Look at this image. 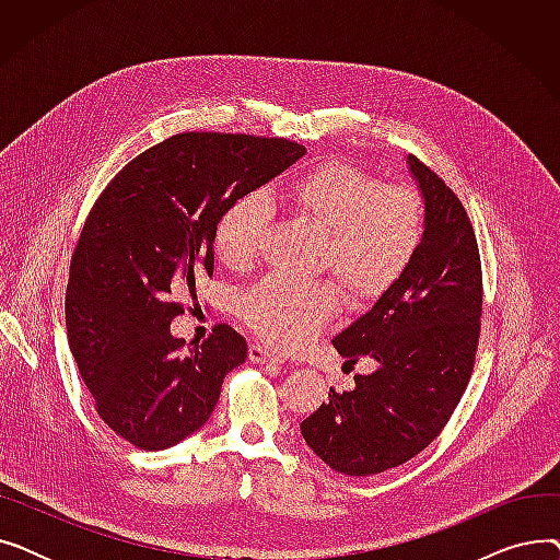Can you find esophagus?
I'll use <instances>...</instances> for the list:
<instances>
[{"label": "esophagus", "mask_w": 560, "mask_h": 560, "mask_svg": "<svg viewBox=\"0 0 560 560\" xmlns=\"http://www.w3.org/2000/svg\"><path fill=\"white\" fill-rule=\"evenodd\" d=\"M249 359L254 363H279V359L272 354V349H268L265 345H249Z\"/></svg>", "instance_id": "34e87169"}]
</instances>
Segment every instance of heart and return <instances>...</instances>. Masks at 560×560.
<instances>
[{"instance_id": "b5f03b06", "label": "heart", "mask_w": 560, "mask_h": 560, "mask_svg": "<svg viewBox=\"0 0 560 560\" xmlns=\"http://www.w3.org/2000/svg\"><path fill=\"white\" fill-rule=\"evenodd\" d=\"M268 199L322 233L315 265L329 270L349 304L388 292L413 262L427 229L424 201L406 186H381L374 174L342 159L319 161L279 182ZM265 233L258 199L243 197L222 213L215 249L231 270L254 262ZM336 292L327 281L270 277L241 300L247 325L281 351L304 347L327 327Z\"/></svg>"}]
</instances>
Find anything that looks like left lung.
Masks as SVG:
<instances>
[{"label":"left lung","mask_w":560,"mask_h":560,"mask_svg":"<svg viewBox=\"0 0 560 560\" xmlns=\"http://www.w3.org/2000/svg\"><path fill=\"white\" fill-rule=\"evenodd\" d=\"M410 179L424 201L422 245L401 279L331 342L351 363L374 361L354 388L302 422L306 445L351 477L386 472L443 431L475 368L481 327V260L458 197L416 156Z\"/></svg>","instance_id":"8db88e82"}]
</instances>
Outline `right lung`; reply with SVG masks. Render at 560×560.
<instances>
[{
    "label": "right lung",
    "mask_w": 560,
    "mask_h": 560,
    "mask_svg": "<svg viewBox=\"0 0 560 560\" xmlns=\"http://www.w3.org/2000/svg\"><path fill=\"white\" fill-rule=\"evenodd\" d=\"M306 154L283 138L176 133L133 159L95 201L66 292L72 357L100 418L144 452L209 422L247 342L229 325L184 351L176 300L213 277L215 229L233 201Z\"/></svg>",
    "instance_id": "right-lung-1"
}]
</instances>
